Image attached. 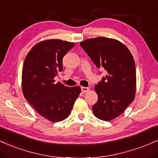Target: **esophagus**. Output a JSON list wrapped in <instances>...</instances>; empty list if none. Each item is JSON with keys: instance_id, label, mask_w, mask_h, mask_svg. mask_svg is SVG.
Wrapping results in <instances>:
<instances>
[{"instance_id": "34e87169", "label": "esophagus", "mask_w": 158, "mask_h": 158, "mask_svg": "<svg viewBox=\"0 0 158 158\" xmlns=\"http://www.w3.org/2000/svg\"><path fill=\"white\" fill-rule=\"evenodd\" d=\"M89 90V89L88 87H85V86H81V91L83 92V93H87V92Z\"/></svg>"}]
</instances>
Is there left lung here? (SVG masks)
<instances>
[{"mask_svg":"<svg viewBox=\"0 0 158 158\" xmlns=\"http://www.w3.org/2000/svg\"><path fill=\"white\" fill-rule=\"evenodd\" d=\"M80 45L98 68L107 71L105 77L94 87L98 98L93 111L99 119L110 121L121 115L135 97L134 57L126 46L114 39H88Z\"/></svg>","mask_w":158,"mask_h":158,"instance_id":"obj_1","label":"left lung"}]
</instances>
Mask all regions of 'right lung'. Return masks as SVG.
I'll return each instance as SVG.
<instances>
[{"instance_id":"1","label":"right lung","mask_w":158,"mask_h":158,"mask_svg":"<svg viewBox=\"0 0 158 158\" xmlns=\"http://www.w3.org/2000/svg\"><path fill=\"white\" fill-rule=\"evenodd\" d=\"M74 42L48 40L39 42L27 54L22 69L24 98L40 116L49 121H63L69 116L81 87L56 84L54 77L63 70V58Z\"/></svg>"}]
</instances>
